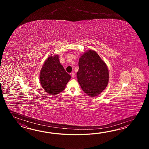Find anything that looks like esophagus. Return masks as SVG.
Masks as SVG:
<instances>
[{"label":"esophagus","instance_id":"1","mask_svg":"<svg viewBox=\"0 0 149 149\" xmlns=\"http://www.w3.org/2000/svg\"><path fill=\"white\" fill-rule=\"evenodd\" d=\"M71 75L72 78H74V72H71Z\"/></svg>","mask_w":149,"mask_h":149}]
</instances>
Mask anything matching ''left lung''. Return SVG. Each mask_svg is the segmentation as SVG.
<instances>
[{"label":"left lung","mask_w":149,"mask_h":149,"mask_svg":"<svg viewBox=\"0 0 149 149\" xmlns=\"http://www.w3.org/2000/svg\"><path fill=\"white\" fill-rule=\"evenodd\" d=\"M78 81L82 91L89 96L100 94L108 85L109 78L108 67L97 53L89 50L80 57Z\"/></svg>","instance_id":"1"}]
</instances>
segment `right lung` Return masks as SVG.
<instances>
[{
    "label": "right lung",
    "instance_id": "add662e5",
    "mask_svg": "<svg viewBox=\"0 0 149 149\" xmlns=\"http://www.w3.org/2000/svg\"><path fill=\"white\" fill-rule=\"evenodd\" d=\"M71 76L61 65L57 55L46 60L40 73V84L45 92L56 95L64 90Z\"/></svg>",
    "mask_w": 149,
    "mask_h": 149
}]
</instances>
